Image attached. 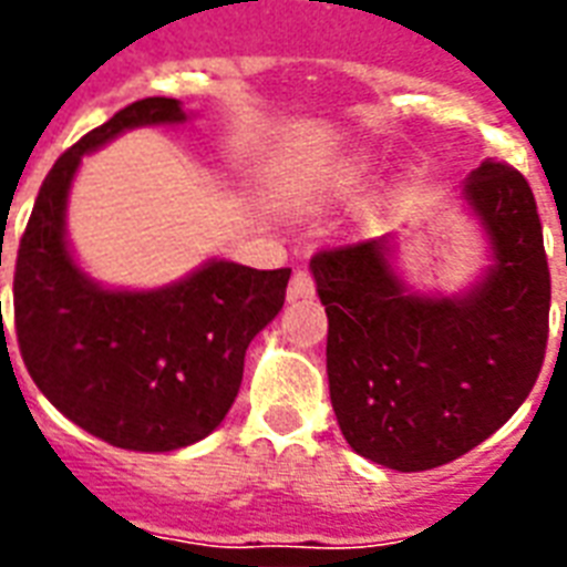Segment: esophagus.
<instances>
[{
	"label": "esophagus",
	"mask_w": 567,
	"mask_h": 567,
	"mask_svg": "<svg viewBox=\"0 0 567 567\" xmlns=\"http://www.w3.org/2000/svg\"><path fill=\"white\" fill-rule=\"evenodd\" d=\"M315 293V282L306 270H297L291 276V285H288V300H302V297H311Z\"/></svg>",
	"instance_id": "obj_1"
}]
</instances>
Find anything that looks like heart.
I'll list each match as a JSON object with an SVG mask.
<instances>
[{
	"instance_id": "b5f03b06",
	"label": "heart",
	"mask_w": 567,
	"mask_h": 567,
	"mask_svg": "<svg viewBox=\"0 0 567 567\" xmlns=\"http://www.w3.org/2000/svg\"><path fill=\"white\" fill-rule=\"evenodd\" d=\"M368 173H371V158H368V155H359L353 162L341 164V167L329 173V176H320L311 188L297 190V194H293V203L302 205V208H315V205L327 203V199H336L338 194L353 190Z\"/></svg>"
}]
</instances>
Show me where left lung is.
<instances>
[{
	"label": "left lung",
	"mask_w": 567,
	"mask_h": 567,
	"mask_svg": "<svg viewBox=\"0 0 567 567\" xmlns=\"http://www.w3.org/2000/svg\"><path fill=\"white\" fill-rule=\"evenodd\" d=\"M465 208L488 265L456 293L396 274L394 235L318 252L329 396L347 444L391 471H430L497 432L536 385L547 347L550 270L527 179L485 158Z\"/></svg>",
	"instance_id": "1"
}]
</instances>
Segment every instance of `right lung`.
Wrapping results in <instances>:
<instances>
[{
    "instance_id": "obj_1",
    "label": "right lung",
    "mask_w": 567,
    "mask_h": 567,
    "mask_svg": "<svg viewBox=\"0 0 567 567\" xmlns=\"http://www.w3.org/2000/svg\"><path fill=\"white\" fill-rule=\"evenodd\" d=\"M179 100L150 96L70 146L40 185L17 252L13 323L34 385L75 426L137 453H171L220 426L249 341L282 311L291 270L226 258L162 288H109L75 261L66 203L84 155L132 128L182 126Z\"/></svg>"
}]
</instances>
